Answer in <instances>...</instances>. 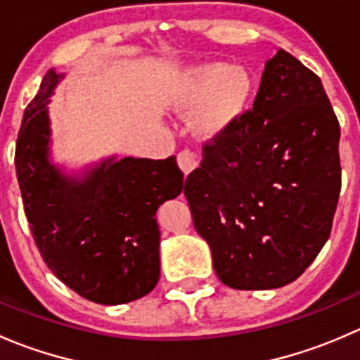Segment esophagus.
Masks as SVG:
<instances>
[{
	"label": "esophagus",
	"instance_id": "1",
	"mask_svg": "<svg viewBox=\"0 0 360 360\" xmlns=\"http://www.w3.org/2000/svg\"><path fill=\"white\" fill-rule=\"evenodd\" d=\"M198 163H200L198 155L193 153L191 150H183L179 151V155H177V165L181 167V170H183L186 176L191 172V170L197 169Z\"/></svg>",
	"mask_w": 360,
	"mask_h": 360
}]
</instances>
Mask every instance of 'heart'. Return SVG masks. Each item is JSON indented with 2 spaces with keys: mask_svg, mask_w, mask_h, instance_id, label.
<instances>
[{
  "mask_svg": "<svg viewBox=\"0 0 360 360\" xmlns=\"http://www.w3.org/2000/svg\"><path fill=\"white\" fill-rule=\"evenodd\" d=\"M252 79L245 69L228 63L193 68L176 83L172 103L177 108L200 106L195 123L205 134H214L233 122L248 103Z\"/></svg>",
  "mask_w": 360,
  "mask_h": 360,
  "instance_id": "b5f03b06",
  "label": "heart"
}]
</instances>
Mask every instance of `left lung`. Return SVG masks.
I'll list each match as a JSON object with an SVG mask.
<instances>
[{"label":"left lung","instance_id":"obj_1","mask_svg":"<svg viewBox=\"0 0 360 360\" xmlns=\"http://www.w3.org/2000/svg\"><path fill=\"white\" fill-rule=\"evenodd\" d=\"M340 123L321 78L285 50L264 66L252 110L203 144L184 183L195 230L223 284H291L328 242L341 190Z\"/></svg>","mask_w":360,"mask_h":360}]
</instances>
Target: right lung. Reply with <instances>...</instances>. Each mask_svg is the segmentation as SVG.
Returning a JSON list of instances; mask_svg holds the SVG:
<instances>
[{"mask_svg": "<svg viewBox=\"0 0 360 360\" xmlns=\"http://www.w3.org/2000/svg\"><path fill=\"white\" fill-rule=\"evenodd\" d=\"M60 75L50 69L27 104L15 169L31 235L46 266L85 300L122 304L160 278L157 210L183 191L176 157L108 160L83 181L49 163L46 103Z\"/></svg>", "mask_w": 360, "mask_h": 360, "instance_id": "obj_1", "label": "right lung"}]
</instances>
